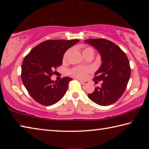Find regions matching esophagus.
Wrapping results in <instances>:
<instances>
[{"label": "esophagus", "instance_id": "34e87169", "mask_svg": "<svg viewBox=\"0 0 149 149\" xmlns=\"http://www.w3.org/2000/svg\"><path fill=\"white\" fill-rule=\"evenodd\" d=\"M81 83H82V84H84V85H85V84H87L88 83V81H81Z\"/></svg>", "mask_w": 149, "mask_h": 149}]
</instances>
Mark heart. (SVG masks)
<instances>
[{
    "label": "heart",
    "instance_id": "b5f03b06",
    "mask_svg": "<svg viewBox=\"0 0 149 149\" xmlns=\"http://www.w3.org/2000/svg\"><path fill=\"white\" fill-rule=\"evenodd\" d=\"M70 52V49L67 50L65 52V53L63 55V60H66ZM82 53L84 56L90 55L92 54L94 56L95 54V51L92 47H86L84 48L82 51ZM91 71V69L89 68H85V67H77L72 68L70 70V74H72L73 76L76 77L77 78H80V79H84L86 76H87L88 73Z\"/></svg>",
    "mask_w": 149,
    "mask_h": 149
}]
</instances>
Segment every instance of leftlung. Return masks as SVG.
Masks as SVG:
<instances>
[{"label": "left lung", "instance_id": "obj_1", "mask_svg": "<svg viewBox=\"0 0 149 149\" xmlns=\"http://www.w3.org/2000/svg\"><path fill=\"white\" fill-rule=\"evenodd\" d=\"M85 43L97 50L102 62L93 79L96 82L102 81V83L88 97L101 106L113 104L125 92L129 81L131 70L129 59L119 47L110 40L90 38L85 40Z\"/></svg>", "mask_w": 149, "mask_h": 149}]
</instances>
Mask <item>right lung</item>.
I'll list each match as a JSON object with an SVG mask.
<instances>
[{"mask_svg": "<svg viewBox=\"0 0 149 149\" xmlns=\"http://www.w3.org/2000/svg\"><path fill=\"white\" fill-rule=\"evenodd\" d=\"M79 40H49L36 45L24 57L22 64L21 79L25 88L34 100L45 106L55 104L67 91L68 77L59 81L51 79L54 70L60 67L67 50Z\"/></svg>", "mask_w": 149, "mask_h": 149, "instance_id": "right-lung-1", "label": "right lung"}]
</instances>
